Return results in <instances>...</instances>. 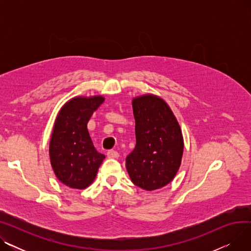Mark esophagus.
I'll return each mask as SVG.
<instances>
[{
  "label": "esophagus",
  "mask_w": 251,
  "mask_h": 251,
  "mask_svg": "<svg viewBox=\"0 0 251 251\" xmlns=\"http://www.w3.org/2000/svg\"><path fill=\"white\" fill-rule=\"evenodd\" d=\"M107 155H108V157H110V159H118V157H119V153H118V151H113V150L108 151Z\"/></svg>",
  "instance_id": "34e87169"
}]
</instances>
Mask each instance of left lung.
Returning <instances> with one entry per match:
<instances>
[{
	"mask_svg": "<svg viewBox=\"0 0 251 251\" xmlns=\"http://www.w3.org/2000/svg\"><path fill=\"white\" fill-rule=\"evenodd\" d=\"M136 146L126 157L129 177L136 186L152 191L176 176L184 140L180 125L168 103L154 95L132 100Z\"/></svg>",
	"mask_w": 251,
	"mask_h": 251,
	"instance_id": "8db88e82",
	"label": "left lung"
}]
</instances>
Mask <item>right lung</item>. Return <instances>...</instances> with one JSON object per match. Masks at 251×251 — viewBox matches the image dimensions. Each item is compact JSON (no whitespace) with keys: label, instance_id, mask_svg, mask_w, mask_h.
Listing matches in <instances>:
<instances>
[{"label":"right lung","instance_id":"add662e5","mask_svg":"<svg viewBox=\"0 0 251 251\" xmlns=\"http://www.w3.org/2000/svg\"><path fill=\"white\" fill-rule=\"evenodd\" d=\"M101 96L75 97L58 113L50 141V160L56 177L66 186L84 189L94 182L104 155L97 151L87 123L103 102Z\"/></svg>","mask_w":251,"mask_h":251}]
</instances>
